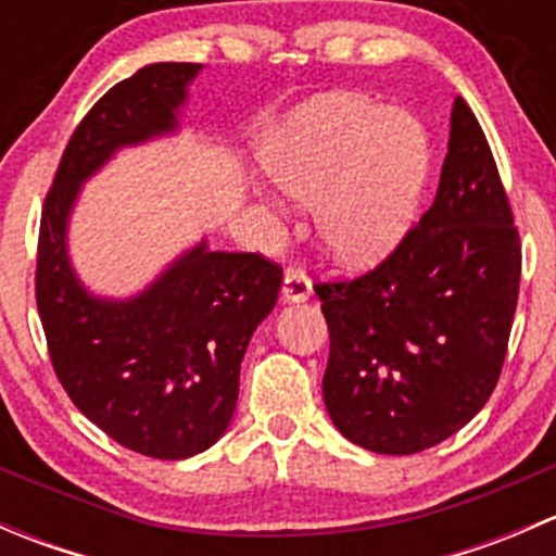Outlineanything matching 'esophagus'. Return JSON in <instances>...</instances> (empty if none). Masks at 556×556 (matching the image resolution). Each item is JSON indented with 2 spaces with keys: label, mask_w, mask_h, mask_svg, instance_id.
I'll return each instance as SVG.
<instances>
[{
  "label": "esophagus",
  "mask_w": 556,
  "mask_h": 556,
  "mask_svg": "<svg viewBox=\"0 0 556 556\" xmlns=\"http://www.w3.org/2000/svg\"><path fill=\"white\" fill-rule=\"evenodd\" d=\"M309 295H312L309 277H306L304 271H299V268H288L282 282V301H288V304H304V301H309Z\"/></svg>",
  "instance_id": "esophagus-1"
}]
</instances>
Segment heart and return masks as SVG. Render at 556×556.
<instances>
[{"label":"heart","mask_w":556,"mask_h":556,"mask_svg":"<svg viewBox=\"0 0 556 556\" xmlns=\"http://www.w3.org/2000/svg\"><path fill=\"white\" fill-rule=\"evenodd\" d=\"M422 123L357 93L295 112L266 150L268 177L301 204H317L325 247L350 266L395 250L428 177Z\"/></svg>","instance_id":"1"}]
</instances>
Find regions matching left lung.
Masks as SVG:
<instances>
[{
    "label": "left lung",
    "mask_w": 556,
    "mask_h": 556,
    "mask_svg": "<svg viewBox=\"0 0 556 556\" xmlns=\"http://www.w3.org/2000/svg\"><path fill=\"white\" fill-rule=\"evenodd\" d=\"M519 277L511 204L457 97L422 220L374 271L314 288L330 330L323 397L339 433L368 452L414 454L468 425L501 379Z\"/></svg>",
    "instance_id": "1"
}]
</instances>
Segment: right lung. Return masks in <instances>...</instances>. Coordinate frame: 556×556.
<instances>
[{
    "label": "right lung",
    "instance_id": "1",
    "mask_svg": "<svg viewBox=\"0 0 556 556\" xmlns=\"http://www.w3.org/2000/svg\"><path fill=\"white\" fill-rule=\"evenodd\" d=\"M199 72L166 61L112 86L72 134L39 220L37 309L55 377L112 441L159 459L193 457L226 433L247 344L277 304L282 268L201 239L134 299H99L72 268L66 226L83 182L117 150L177 131Z\"/></svg>",
    "mask_w": 556,
    "mask_h": 556
}]
</instances>
